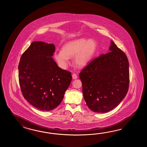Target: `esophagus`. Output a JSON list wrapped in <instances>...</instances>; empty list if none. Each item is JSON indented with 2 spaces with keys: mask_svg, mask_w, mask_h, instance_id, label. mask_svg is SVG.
I'll return each instance as SVG.
<instances>
[{
  "mask_svg": "<svg viewBox=\"0 0 147 147\" xmlns=\"http://www.w3.org/2000/svg\"><path fill=\"white\" fill-rule=\"evenodd\" d=\"M72 77L73 79H76L77 78H78L77 75H76V74H72Z\"/></svg>",
  "mask_w": 147,
  "mask_h": 147,
  "instance_id": "34e87169",
  "label": "esophagus"
}]
</instances>
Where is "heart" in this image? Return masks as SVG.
<instances>
[{"instance_id":"1","label":"heart","mask_w":147,"mask_h":147,"mask_svg":"<svg viewBox=\"0 0 147 147\" xmlns=\"http://www.w3.org/2000/svg\"><path fill=\"white\" fill-rule=\"evenodd\" d=\"M97 50L96 41L82 38L65 44L61 51L55 53V58L62 69H66L69 59L73 57L74 65L78 68H83L90 63Z\"/></svg>"}]
</instances>
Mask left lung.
Here are the masks:
<instances>
[{
  "label": "left lung",
  "mask_w": 147,
  "mask_h": 147,
  "mask_svg": "<svg viewBox=\"0 0 147 147\" xmlns=\"http://www.w3.org/2000/svg\"><path fill=\"white\" fill-rule=\"evenodd\" d=\"M109 50L79 74L84 101L95 113H107L115 108L125 97L129 88L127 57L113 41Z\"/></svg>",
  "instance_id": "8db88e82"
}]
</instances>
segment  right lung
I'll return each instance as SVG.
<instances>
[{"mask_svg":"<svg viewBox=\"0 0 147 147\" xmlns=\"http://www.w3.org/2000/svg\"><path fill=\"white\" fill-rule=\"evenodd\" d=\"M53 44L34 41L20 58L19 81L25 99L38 109H54L63 100L69 87L71 73L59 68L52 57Z\"/></svg>","mask_w":147,"mask_h":147,"instance_id":"add662e5","label":"right lung"}]
</instances>
